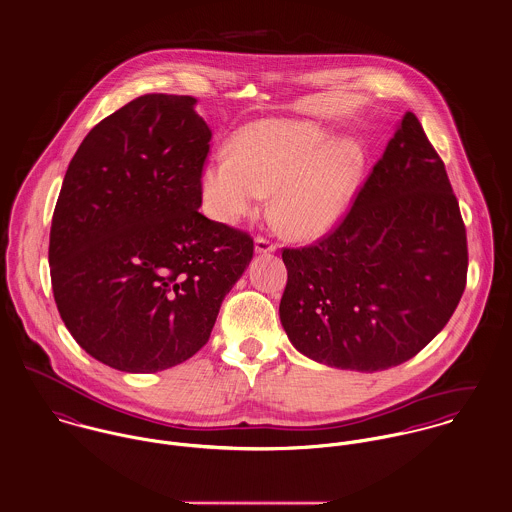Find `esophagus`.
I'll list each match as a JSON object with an SVG mask.
<instances>
[{
	"label": "esophagus",
	"mask_w": 512,
	"mask_h": 512,
	"mask_svg": "<svg viewBox=\"0 0 512 512\" xmlns=\"http://www.w3.org/2000/svg\"><path fill=\"white\" fill-rule=\"evenodd\" d=\"M278 244L274 240H270L268 236H258L256 238V252L258 254H270V252H276Z\"/></svg>",
	"instance_id": "34e87169"
}]
</instances>
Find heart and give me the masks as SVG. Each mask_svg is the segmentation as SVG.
Instances as JSON below:
<instances>
[{"label": "heart", "mask_w": 512, "mask_h": 512, "mask_svg": "<svg viewBox=\"0 0 512 512\" xmlns=\"http://www.w3.org/2000/svg\"><path fill=\"white\" fill-rule=\"evenodd\" d=\"M365 157L349 140L325 144L309 122L264 120L246 126L234 153H217L203 169V199L211 217L238 222L270 191L280 224L297 238H317L345 217L363 183Z\"/></svg>", "instance_id": "heart-1"}]
</instances>
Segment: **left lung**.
<instances>
[{
  "label": "left lung",
  "instance_id": "left-lung-1",
  "mask_svg": "<svg viewBox=\"0 0 512 512\" xmlns=\"http://www.w3.org/2000/svg\"><path fill=\"white\" fill-rule=\"evenodd\" d=\"M280 319L305 357L359 372L416 357L467 284V234L445 165L406 112L351 209L303 248H284Z\"/></svg>",
  "mask_w": 512,
  "mask_h": 512
}]
</instances>
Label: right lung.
Instances as JSON below:
<instances>
[{
  "instance_id": "1",
  "label": "right lung",
  "mask_w": 512,
  "mask_h": 512,
  "mask_svg": "<svg viewBox=\"0 0 512 512\" xmlns=\"http://www.w3.org/2000/svg\"><path fill=\"white\" fill-rule=\"evenodd\" d=\"M193 96L144 94L76 149L49 238L57 309L74 341L124 372L201 351L254 256L248 232L199 213L211 130Z\"/></svg>"
}]
</instances>
